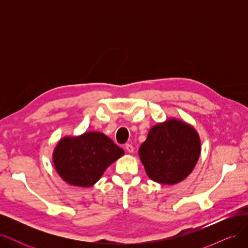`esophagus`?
<instances>
[{"label":"esophagus","instance_id":"1","mask_svg":"<svg viewBox=\"0 0 248 248\" xmlns=\"http://www.w3.org/2000/svg\"><path fill=\"white\" fill-rule=\"evenodd\" d=\"M125 150H126V151L128 152V153H132L134 148H133V146L130 145V144H126V145H125Z\"/></svg>","mask_w":248,"mask_h":248}]
</instances>
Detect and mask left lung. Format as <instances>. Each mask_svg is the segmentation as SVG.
Instances as JSON below:
<instances>
[{"mask_svg": "<svg viewBox=\"0 0 248 248\" xmlns=\"http://www.w3.org/2000/svg\"><path fill=\"white\" fill-rule=\"evenodd\" d=\"M200 154L198 131L190 124L176 118L153 126L139 149L147 175L161 185L183 181L196 167Z\"/></svg>", "mask_w": 248, "mask_h": 248, "instance_id": "1", "label": "left lung"}]
</instances>
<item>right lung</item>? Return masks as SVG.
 I'll use <instances>...</instances> for the list:
<instances>
[{
    "mask_svg": "<svg viewBox=\"0 0 248 248\" xmlns=\"http://www.w3.org/2000/svg\"><path fill=\"white\" fill-rule=\"evenodd\" d=\"M123 155L124 150L106 134L90 131L60 140L52 153V162L58 175L66 183L91 187L110 164Z\"/></svg>",
    "mask_w": 248,
    "mask_h": 248,
    "instance_id": "1",
    "label": "right lung"
}]
</instances>
